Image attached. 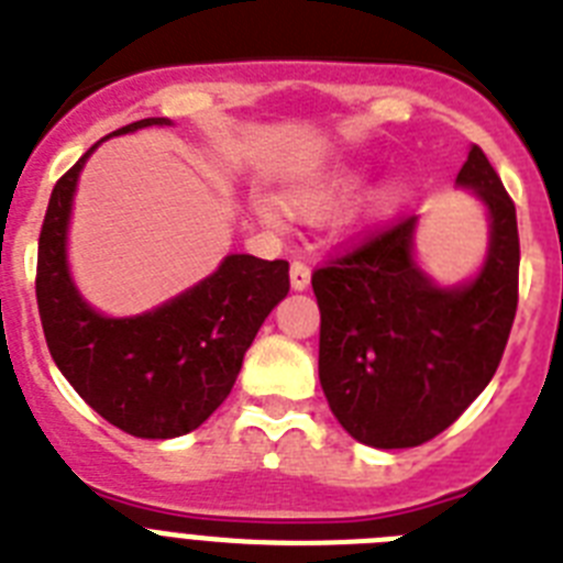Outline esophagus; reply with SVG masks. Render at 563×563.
Returning a JSON list of instances; mask_svg holds the SVG:
<instances>
[{
	"label": "esophagus",
	"mask_w": 563,
	"mask_h": 563,
	"mask_svg": "<svg viewBox=\"0 0 563 563\" xmlns=\"http://www.w3.org/2000/svg\"><path fill=\"white\" fill-rule=\"evenodd\" d=\"M311 286V268L306 263L295 261L291 263V288L295 291H306Z\"/></svg>",
	"instance_id": "esophagus-1"
}]
</instances>
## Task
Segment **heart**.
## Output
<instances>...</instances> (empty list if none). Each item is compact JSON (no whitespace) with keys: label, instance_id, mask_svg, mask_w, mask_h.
Here are the masks:
<instances>
[{"label":"heart","instance_id":"b5f03b06","mask_svg":"<svg viewBox=\"0 0 563 563\" xmlns=\"http://www.w3.org/2000/svg\"><path fill=\"white\" fill-rule=\"evenodd\" d=\"M363 184L365 169H360V166L340 169V173L329 175V178L317 180L311 187L291 195V198H288V207L295 209L297 214H302V218H329L336 209L345 207V203L363 189ZM405 198H408V180H405L402 175H388V178H383L379 184H374V187L368 189V195H365V221H385V218H390V214L402 207ZM254 207H257V214H261L263 221L280 223V209H277L275 200L261 198Z\"/></svg>","mask_w":563,"mask_h":563}]
</instances>
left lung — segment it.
Listing matches in <instances>:
<instances>
[{
  "label": "left lung",
  "mask_w": 563,
  "mask_h": 563,
  "mask_svg": "<svg viewBox=\"0 0 563 563\" xmlns=\"http://www.w3.org/2000/svg\"><path fill=\"white\" fill-rule=\"evenodd\" d=\"M456 187L485 207L490 234L476 275L442 286L413 252L419 218L376 234L311 288L320 306V385L356 442L399 451L451 428L496 374L518 302L516 207L471 146Z\"/></svg>",
  "instance_id": "obj_1"
}]
</instances>
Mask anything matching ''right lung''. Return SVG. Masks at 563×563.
Instances as JSON below:
<instances>
[{
  "mask_svg": "<svg viewBox=\"0 0 563 563\" xmlns=\"http://www.w3.org/2000/svg\"><path fill=\"white\" fill-rule=\"evenodd\" d=\"M169 124L141 119L112 135ZM96 146L58 178L38 234L36 302L47 349L78 397L110 424L139 439L184 437L229 397L254 334L288 295V263L227 254L212 275L155 309L101 314L81 297L67 261L78 175Z\"/></svg>",
  "mask_w": 563,
  "mask_h": 563,
  "instance_id": "add662e5",
  "label": "right lung"
}]
</instances>
